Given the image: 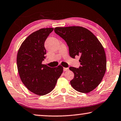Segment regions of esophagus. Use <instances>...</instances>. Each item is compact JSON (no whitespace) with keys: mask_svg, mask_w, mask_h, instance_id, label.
I'll return each mask as SVG.
<instances>
[{"mask_svg":"<svg viewBox=\"0 0 121 121\" xmlns=\"http://www.w3.org/2000/svg\"><path fill=\"white\" fill-rule=\"evenodd\" d=\"M69 70V68H63V71H67V70Z\"/></svg>","mask_w":121,"mask_h":121,"instance_id":"34e87169","label":"esophagus"}]
</instances>
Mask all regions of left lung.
Instances as JSON below:
<instances>
[{
    "mask_svg": "<svg viewBox=\"0 0 121 121\" xmlns=\"http://www.w3.org/2000/svg\"><path fill=\"white\" fill-rule=\"evenodd\" d=\"M54 30L66 42L71 58L80 56L81 66L69 68L74 73L71 85L81 93L93 91L101 83L106 70V54L101 43L92 32L82 26L56 27Z\"/></svg>",
    "mask_w": 121,
    "mask_h": 121,
    "instance_id": "obj_1",
    "label": "left lung"
}]
</instances>
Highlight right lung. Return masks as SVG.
<instances>
[{
	"instance_id": "right-lung-1",
	"label": "right lung",
	"mask_w": 121,
	"mask_h": 121,
	"mask_svg": "<svg viewBox=\"0 0 121 121\" xmlns=\"http://www.w3.org/2000/svg\"><path fill=\"white\" fill-rule=\"evenodd\" d=\"M54 28H42L30 34L20 46L17 54L18 73L22 83L31 92L44 95L51 92L63 73L61 65L51 68L42 64L45 59L44 43Z\"/></svg>"
}]
</instances>
